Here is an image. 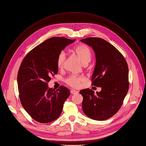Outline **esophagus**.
<instances>
[{
  "label": "esophagus",
  "mask_w": 146,
  "mask_h": 146,
  "mask_svg": "<svg viewBox=\"0 0 146 146\" xmlns=\"http://www.w3.org/2000/svg\"><path fill=\"white\" fill-rule=\"evenodd\" d=\"M70 92H71V93L72 94H78V91H76V90H71L70 91Z\"/></svg>",
  "instance_id": "obj_1"
}]
</instances>
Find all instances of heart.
<instances>
[{
    "mask_svg": "<svg viewBox=\"0 0 146 146\" xmlns=\"http://www.w3.org/2000/svg\"><path fill=\"white\" fill-rule=\"evenodd\" d=\"M74 52L76 54L79 59L83 64L88 63L92 59V52L90 49L85 45H80L74 48ZM66 53L64 50L61 51L57 56V66L61 68L63 67L66 60ZM84 78L82 76H77L72 75L66 79V83L69 86L73 87H79L81 83L84 82Z\"/></svg>",
    "mask_w": 146,
    "mask_h": 146,
    "instance_id": "obj_1",
    "label": "heart"
}]
</instances>
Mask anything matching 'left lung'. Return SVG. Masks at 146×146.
Segmentation results:
<instances>
[{
  "instance_id": "obj_1",
  "label": "left lung",
  "mask_w": 146,
  "mask_h": 146,
  "mask_svg": "<svg viewBox=\"0 0 146 146\" xmlns=\"http://www.w3.org/2000/svg\"><path fill=\"white\" fill-rule=\"evenodd\" d=\"M80 41L92 47L96 63L92 85L101 87L96 92L86 89L82 110L89 118L98 121L108 119L121 108L129 88L128 67L122 54L113 45L98 37H89Z\"/></svg>"
}]
</instances>
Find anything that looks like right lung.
<instances>
[{"instance_id":"right-lung-1","label":"right lung","mask_w":146,"mask_h":146,"mask_svg":"<svg viewBox=\"0 0 146 146\" xmlns=\"http://www.w3.org/2000/svg\"><path fill=\"white\" fill-rule=\"evenodd\" d=\"M75 41L50 38L29 52L21 64L17 76L20 101L27 113L37 122L48 123L57 119L70 95L65 86L55 90L49 88L48 82L58 72V54Z\"/></svg>"}]
</instances>
